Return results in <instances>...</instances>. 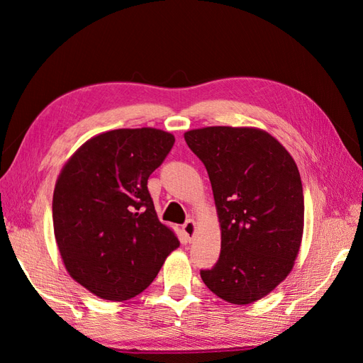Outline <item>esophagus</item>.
Here are the masks:
<instances>
[{"mask_svg": "<svg viewBox=\"0 0 363 363\" xmlns=\"http://www.w3.org/2000/svg\"><path fill=\"white\" fill-rule=\"evenodd\" d=\"M182 228H183L184 235L189 238V240H192L194 236H195V233H196V223L194 221V219H189V221H186Z\"/></svg>", "mask_w": 363, "mask_h": 363, "instance_id": "esophagus-1", "label": "esophagus"}]
</instances>
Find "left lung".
<instances>
[{"instance_id": "8db88e82", "label": "left lung", "mask_w": 363, "mask_h": 363, "mask_svg": "<svg viewBox=\"0 0 363 363\" xmlns=\"http://www.w3.org/2000/svg\"><path fill=\"white\" fill-rule=\"evenodd\" d=\"M184 140L207 169L221 227L219 259L201 279L227 303H255L289 276L301 247L304 196L296 163L256 127L194 128Z\"/></svg>"}]
</instances>
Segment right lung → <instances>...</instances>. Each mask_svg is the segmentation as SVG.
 Returning a JSON list of instances; mask_svg holds the SVG:
<instances>
[{"mask_svg":"<svg viewBox=\"0 0 363 363\" xmlns=\"http://www.w3.org/2000/svg\"><path fill=\"white\" fill-rule=\"evenodd\" d=\"M174 140L151 127L111 130L63 164L52 195L54 236L69 276L98 298L139 295L180 245L147 188Z\"/></svg>","mask_w":363,"mask_h":363,"instance_id":"right-lung-1","label":"right lung"}]
</instances>
